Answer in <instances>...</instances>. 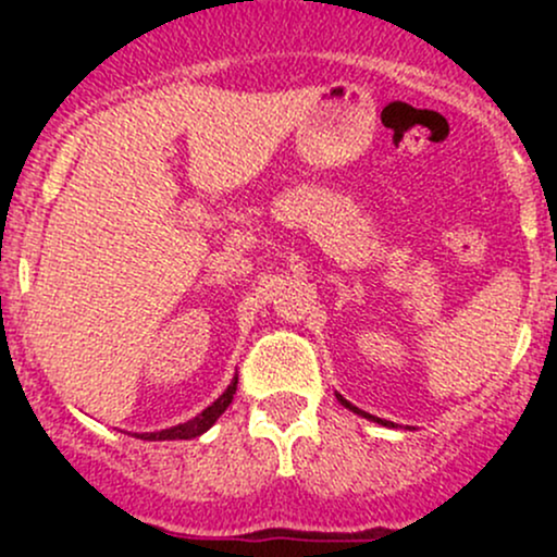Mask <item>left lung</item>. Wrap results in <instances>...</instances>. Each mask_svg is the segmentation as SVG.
<instances>
[{"mask_svg": "<svg viewBox=\"0 0 557 557\" xmlns=\"http://www.w3.org/2000/svg\"><path fill=\"white\" fill-rule=\"evenodd\" d=\"M337 400H341L345 408H350V411H354V413H361V417H367V419H374V417H369V413H363V411H359V408H356V406H354V403H348V400H345V398H343V395H337ZM376 421H380V424H385V426H393V421H385V419H376Z\"/></svg>", "mask_w": 557, "mask_h": 557, "instance_id": "8db88e82", "label": "left lung"}]
</instances>
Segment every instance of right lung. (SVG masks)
Here are the masks:
<instances>
[{"instance_id":"right-lung-1","label":"right lung","mask_w":557,"mask_h":557,"mask_svg":"<svg viewBox=\"0 0 557 557\" xmlns=\"http://www.w3.org/2000/svg\"><path fill=\"white\" fill-rule=\"evenodd\" d=\"M235 387H238V376H235V380L230 382V385H227L225 393H222L220 398H216V400L212 403V406H209V408H203V411L198 413L196 419L185 421V424H177V426H172V430H162V432H149V434H138V437H140V440H194V437H198V434H203V432H207L209 426H212L214 421L220 419L222 413H225V408L230 406V403H233Z\"/></svg>"}]
</instances>
